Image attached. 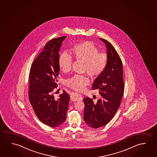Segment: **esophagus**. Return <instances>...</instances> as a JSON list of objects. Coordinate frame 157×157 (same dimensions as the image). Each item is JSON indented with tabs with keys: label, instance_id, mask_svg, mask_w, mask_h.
Returning <instances> with one entry per match:
<instances>
[{
	"label": "esophagus",
	"instance_id": "1",
	"mask_svg": "<svg viewBox=\"0 0 157 157\" xmlns=\"http://www.w3.org/2000/svg\"><path fill=\"white\" fill-rule=\"evenodd\" d=\"M71 100L73 101H82V95L79 94L77 93H72L71 96Z\"/></svg>",
	"mask_w": 157,
	"mask_h": 157
}]
</instances>
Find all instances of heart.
Returning a JSON list of instances; mask_svg holds the SVG:
<instances>
[{"instance_id": "obj_1", "label": "heart", "mask_w": 157, "mask_h": 157, "mask_svg": "<svg viewBox=\"0 0 157 157\" xmlns=\"http://www.w3.org/2000/svg\"><path fill=\"white\" fill-rule=\"evenodd\" d=\"M71 52L75 59L84 62V72L91 77L100 75L105 70L108 56L105 52H98L97 47L89 41H82L73 46ZM72 57L70 55L62 53L59 59V69L63 73H68L72 67ZM66 84L74 90H82L89 84V80L85 75H75L66 80Z\"/></svg>"}]
</instances>
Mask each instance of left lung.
Segmentation results:
<instances>
[{"label": "left lung", "mask_w": 157, "mask_h": 157, "mask_svg": "<svg viewBox=\"0 0 157 157\" xmlns=\"http://www.w3.org/2000/svg\"><path fill=\"white\" fill-rule=\"evenodd\" d=\"M105 45L108 62L105 70L95 79L93 90H98L100 99L94 103L90 98H84V121L93 128L105 125L113 118L121 105L124 94L123 63L118 54L108 41L99 38Z\"/></svg>", "instance_id": "8db88e82"}]
</instances>
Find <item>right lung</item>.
Returning <instances> with one entry per match:
<instances>
[{
  "label": "right lung",
  "mask_w": 157,
  "mask_h": 157,
  "mask_svg": "<svg viewBox=\"0 0 157 157\" xmlns=\"http://www.w3.org/2000/svg\"><path fill=\"white\" fill-rule=\"evenodd\" d=\"M66 38L52 39L46 44L32 64L29 77V98L34 113L43 123L52 128L66 121L70 101L65 91L57 99L52 93L57 86L59 52Z\"/></svg>",
  "instance_id": "right-lung-1"
}]
</instances>
